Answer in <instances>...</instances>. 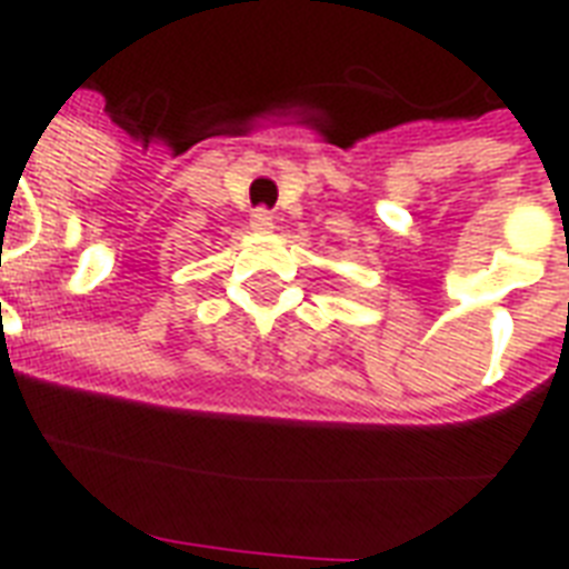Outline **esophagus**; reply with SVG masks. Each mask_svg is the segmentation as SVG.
Instances as JSON below:
<instances>
[{"instance_id": "obj_1", "label": "esophagus", "mask_w": 569, "mask_h": 569, "mask_svg": "<svg viewBox=\"0 0 569 569\" xmlns=\"http://www.w3.org/2000/svg\"><path fill=\"white\" fill-rule=\"evenodd\" d=\"M250 227H253L257 232H268L271 227H274V214L268 212L266 206H259V209L250 212Z\"/></svg>"}]
</instances>
